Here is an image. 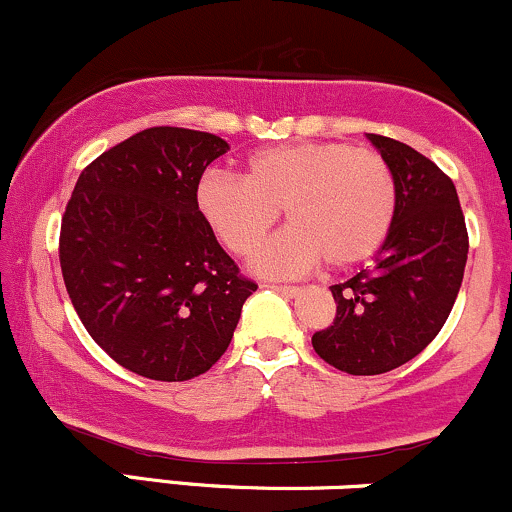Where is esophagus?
<instances>
[{"mask_svg": "<svg viewBox=\"0 0 512 512\" xmlns=\"http://www.w3.org/2000/svg\"><path fill=\"white\" fill-rule=\"evenodd\" d=\"M267 286L272 291L281 293V296H296V293L301 291V289H298V286H286V284H267Z\"/></svg>", "mask_w": 512, "mask_h": 512, "instance_id": "1", "label": "esophagus"}]
</instances>
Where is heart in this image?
<instances>
[{"label": "heart", "mask_w": 512, "mask_h": 512, "mask_svg": "<svg viewBox=\"0 0 512 512\" xmlns=\"http://www.w3.org/2000/svg\"><path fill=\"white\" fill-rule=\"evenodd\" d=\"M197 211L233 255H250L284 209L289 228L252 260L264 276H298L320 260L332 269L383 248L397 214V182L378 151L346 142H303L252 154L243 180L209 170Z\"/></svg>", "instance_id": "1"}]
</instances>
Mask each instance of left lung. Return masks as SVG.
I'll list each match as a JSON object with an SVG mask.
<instances>
[{"mask_svg":"<svg viewBox=\"0 0 512 512\" xmlns=\"http://www.w3.org/2000/svg\"><path fill=\"white\" fill-rule=\"evenodd\" d=\"M397 182V214L375 264L330 286L337 315L315 354L349 375L395 370L443 330L460 293L469 236L457 190L431 158L368 134Z\"/></svg>","mask_w":512,"mask_h":512,"instance_id":"8db88e82","label":"left lung"}]
</instances>
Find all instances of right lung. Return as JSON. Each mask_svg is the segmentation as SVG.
Returning a JSON list of instances; mask_svg holds the SVG:
<instances>
[{
    "instance_id": "add662e5",
    "label": "right lung",
    "mask_w": 512,
    "mask_h": 512,
    "mask_svg": "<svg viewBox=\"0 0 512 512\" xmlns=\"http://www.w3.org/2000/svg\"><path fill=\"white\" fill-rule=\"evenodd\" d=\"M228 144L151 127L81 170L60 228V267L91 339L132 373L182 383L233 339L257 284L197 211V182Z\"/></svg>"
}]
</instances>
